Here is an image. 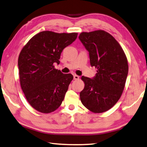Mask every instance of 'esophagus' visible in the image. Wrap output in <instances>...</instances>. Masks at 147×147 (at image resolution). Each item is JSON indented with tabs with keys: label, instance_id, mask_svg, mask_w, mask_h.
<instances>
[{
	"label": "esophagus",
	"instance_id": "obj_1",
	"mask_svg": "<svg viewBox=\"0 0 147 147\" xmlns=\"http://www.w3.org/2000/svg\"><path fill=\"white\" fill-rule=\"evenodd\" d=\"M74 80H79V76H78V75H74Z\"/></svg>",
	"mask_w": 147,
	"mask_h": 147
}]
</instances>
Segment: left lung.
<instances>
[{
	"mask_svg": "<svg viewBox=\"0 0 147 147\" xmlns=\"http://www.w3.org/2000/svg\"><path fill=\"white\" fill-rule=\"evenodd\" d=\"M88 51L92 66L97 68L93 79L82 76L84 88L81 102L94 113L105 112L120 99L127 80V58L119 42L104 30L82 32L79 36Z\"/></svg>",
	"mask_w": 147,
	"mask_h": 147,
	"instance_id": "1",
	"label": "left lung"
}]
</instances>
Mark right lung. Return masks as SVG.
I'll return each instance as SVG.
<instances>
[{
    "label": "right lung",
    "mask_w": 147,
    "mask_h": 147,
    "mask_svg": "<svg viewBox=\"0 0 147 147\" xmlns=\"http://www.w3.org/2000/svg\"><path fill=\"white\" fill-rule=\"evenodd\" d=\"M78 34L44 31L33 36L20 51V86L28 102L37 111L48 114L61 106L74 77L55 69L53 64L60 63L63 49Z\"/></svg>",
    "instance_id": "1"
}]
</instances>
